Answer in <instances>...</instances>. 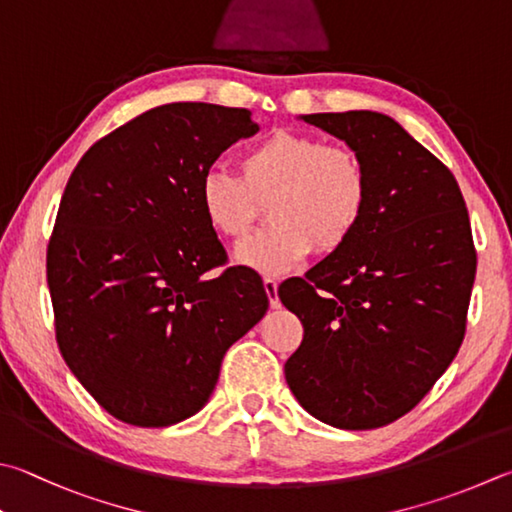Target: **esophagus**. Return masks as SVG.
Segmentation results:
<instances>
[{
	"label": "esophagus",
	"instance_id": "34e87169",
	"mask_svg": "<svg viewBox=\"0 0 512 512\" xmlns=\"http://www.w3.org/2000/svg\"><path fill=\"white\" fill-rule=\"evenodd\" d=\"M264 291L268 295V302H271V306L275 309V306L280 304V300H277V282L273 277H264Z\"/></svg>",
	"mask_w": 512,
	"mask_h": 512
}]
</instances>
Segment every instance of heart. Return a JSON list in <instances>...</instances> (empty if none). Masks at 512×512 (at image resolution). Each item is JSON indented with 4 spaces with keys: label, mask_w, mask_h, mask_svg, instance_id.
<instances>
[{
    "label": "heart",
    "mask_w": 512,
    "mask_h": 512,
    "mask_svg": "<svg viewBox=\"0 0 512 512\" xmlns=\"http://www.w3.org/2000/svg\"><path fill=\"white\" fill-rule=\"evenodd\" d=\"M199 210L210 230L241 239L268 203V226L237 248V262L280 277L315 248L338 253L356 235L369 206V176L349 147L318 136L275 129L239 156V176L221 167L203 172Z\"/></svg>",
    "instance_id": "obj_1"
}]
</instances>
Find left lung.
<instances>
[{"label": "left lung", "mask_w": 512, "mask_h": 512, "mask_svg": "<svg viewBox=\"0 0 512 512\" xmlns=\"http://www.w3.org/2000/svg\"><path fill=\"white\" fill-rule=\"evenodd\" d=\"M300 120L360 156L369 206L345 248L277 291L304 327L284 376L318 421L374 430L410 412L461 347L477 273L466 201L394 118L362 109Z\"/></svg>", "instance_id": "left-lung-1"}]
</instances>
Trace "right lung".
I'll return each mask as SVG.
<instances>
[{
  "instance_id": "right-lung-1",
  "label": "right lung",
  "mask_w": 512,
  "mask_h": 512,
  "mask_svg": "<svg viewBox=\"0 0 512 512\" xmlns=\"http://www.w3.org/2000/svg\"><path fill=\"white\" fill-rule=\"evenodd\" d=\"M259 125L248 109L170 102L100 138L64 188L46 250L55 338L82 387L138 427L197 414L232 342L268 309L262 277L226 264L197 190Z\"/></svg>"
}]
</instances>
